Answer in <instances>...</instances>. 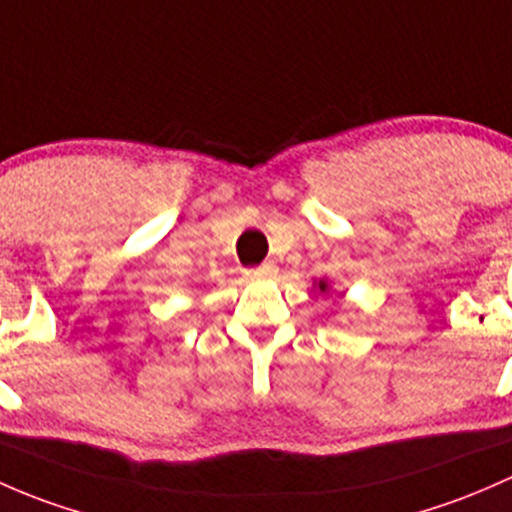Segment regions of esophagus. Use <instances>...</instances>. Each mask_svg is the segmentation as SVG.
Listing matches in <instances>:
<instances>
[{
	"instance_id": "1",
	"label": "esophagus",
	"mask_w": 512,
	"mask_h": 512,
	"mask_svg": "<svg viewBox=\"0 0 512 512\" xmlns=\"http://www.w3.org/2000/svg\"><path fill=\"white\" fill-rule=\"evenodd\" d=\"M246 276H249V278L276 276V266H273V263H261V266H258V268H251V271H246Z\"/></svg>"
}]
</instances>
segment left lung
<instances>
[{"mask_svg":"<svg viewBox=\"0 0 512 512\" xmlns=\"http://www.w3.org/2000/svg\"><path fill=\"white\" fill-rule=\"evenodd\" d=\"M318 288H320V291H328V283H325V281H320V286H318Z\"/></svg>","mask_w":512,"mask_h":512,"instance_id":"obj_1","label":"left lung"}]
</instances>
